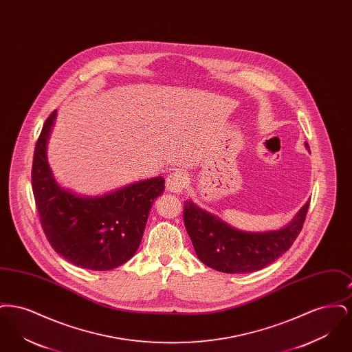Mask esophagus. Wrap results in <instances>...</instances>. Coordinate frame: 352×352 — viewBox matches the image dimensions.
<instances>
[{
  "label": "esophagus",
  "instance_id": "34e87169",
  "mask_svg": "<svg viewBox=\"0 0 352 352\" xmlns=\"http://www.w3.org/2000/svg\"><path fill=\"white\" fill-rule=\"evenodd\" d=\"M187 184V177L182 171L170 173L166 178V188L170 192L181 194Z\"/></svg>",
  "mask_w": 352,
  "mask_h": 352
}]
</instances>
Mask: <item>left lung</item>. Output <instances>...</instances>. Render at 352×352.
Wrapping results in <instances>:
<instances>
[{
    "mask_svg": "<svg viewBox=\"0 0 352 352\" xmlns=\"http://www.w3.org/2000/svg\"><path fill=\"white\" fill-rule=\"evenodd\" d=\"M309 149V145L305 144ZM310 201L281 230L247 232L231 227L191 201H184V220L198 258L223 273H251L268 267L287 251L301 232Z\"/></svg>",
    "mask_w": 352,
    "mask_h": 352,
    "instance_id": "1",
    "label": "left lung"
}]
</instances>
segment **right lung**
I'll use <instances>...</instances> for the list:
<instances>
[{
  "mask_svg": "<svg viewBox=\"0 0 352 352\" xmlns=\"http://www.w3.org/2000/svg\"><path fill=\"white\" fill-rule=\"evenodd\" d=\"M56 118L54 111L35 144L32 186L42 228L58 254L89 270H111L138 250L151 204L165 190L155 177L100 197H82L56 184L46 148Z\"/></svg>",
  "mask_w": 352,
  "mask_h": 352,
  "instance_id": "obj_1",
  "label": "right lung"
}]
</instances>
